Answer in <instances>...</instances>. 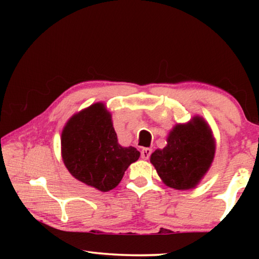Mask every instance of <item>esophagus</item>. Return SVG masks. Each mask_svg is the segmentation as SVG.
<instances>
[{"label":"esophagus","instance_id":"1","mask_svg":"<svg viewBox=\"0 0 259 259\" xmlns=\"http://www.w3.org/2000/svg\"><path fill=\"white\" fill-rule=\"evenodd\" d=\"M140 154H142V157L144 160H147L152 154V150L151 148H143L142 152H140Z\"/></svg>","mask_w":259,"mask_h":259}]
</instances>
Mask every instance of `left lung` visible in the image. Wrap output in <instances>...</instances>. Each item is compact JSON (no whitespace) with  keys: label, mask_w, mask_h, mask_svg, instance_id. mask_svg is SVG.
Listing matches in <instances>:
<instances>
[{"label":"left lung","mask_w":259,"mask_h":259,"mask_svg":"<svg viewBox=\"0 0 259 259\" xmlns=\"http://www.w3.org/2000/svg\"><path fill=\"white\" fill-rule=\"evenodd\" d=\"M216 153L212 130L202 116L177 123L166 137V145L151 154V163L168 187L178 191L199 185L211 166Z\"/></svg>","instance_id":"left-lung-1"}]
</instances>
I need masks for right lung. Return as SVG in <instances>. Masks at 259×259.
Wrapping results in <instances>:
<instances>
[{
    "label": "right lung",
    "instance_id": "obj_1",
    "mask_svg": "<svg viewBox=\"0 0 259 259\" xmlns=\"http://www.w3.org/2000/svg\"><path fill=\"white\" fill-rule=\"evenodd\" d=\"M139 151L117 142L111 112L95 103L74 114L61 133V157L72 176L100 192L115 188Z\"/></svg>",
    "mask_w": 259,
    "mask_h": 259
}]
</instances>
